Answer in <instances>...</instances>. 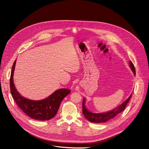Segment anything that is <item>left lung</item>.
I'll list each match as a JSON object with an SVG mask.
<instances>
[{"instance_id": "8db88e82", "label": "left lung", "mask_w": 149, "mask_h": 149, "mask_svg": "<svg viewBox=\"0 0 149 149\" xmlns=\"http://www.w3.org/2000/svg\"><path fill=\"white\" fill-rule=\"evenodd\" d=\"M130 67L132 70V71L133 72L134 75H136V70L134 66V64L133 62L130 61L129 62ZM132 94L130 95V97L127 98L125 101H124L121 105L118 106L115 109H113V110H111L110 111H107L105 113H94L89 110H87V109L85 105V102H86V99L84 98L82 101V113L89 121L93 122V123H105L106 121H109V120L115 117L116 116H117L119 113H121L125 108L127 103L130 101L131 97H132Z\"/></svg>"}]
</instances>
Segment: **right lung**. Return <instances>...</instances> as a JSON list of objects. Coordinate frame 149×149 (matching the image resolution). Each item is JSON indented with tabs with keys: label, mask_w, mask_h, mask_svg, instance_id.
<instances>
[{
	"label": "right lung",
	"mask_w": 149,
	"mask_h": 149,
	"mask_svg": "<svg viewBox=\"0 0 149 149\" xmlns=\"http://www.w3.org/2000/svg\"><path fill=\"white\" fill-rule=\"evenodd\" d=\"M16 61L13 63L10 78V93L13 98L18 107L32 118L42 121L51 120L56 114L61 101L70 93V90L59 89L48 97L38 101L22 97L16 90L13 80Z\"/></svg>",
	"instance_id": "obj_1"
}]
</instances>
